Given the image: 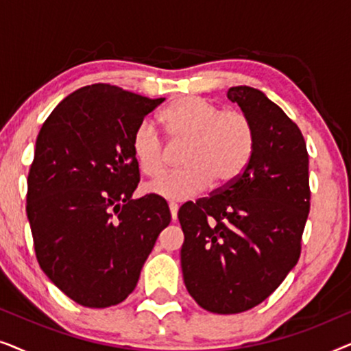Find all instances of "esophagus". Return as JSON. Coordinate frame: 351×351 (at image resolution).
Segmentation results:
<instances>
[{
  "instance_id": "1",
  "label": "esophagus",
  "mask_w": 351,
  "mask_h": 351,
  "mask_svg": "<svg viewBox=\"0 0 351 351\" xmlns=\"http://www.w3.org/2000/svg\"><path fill=\"white\" fill-rule=\"evenodd\" d=\"M169 210H171L172 222H176V220H177V213H179V206H177L176 203H171L169 204Z\"/></svg>"
}]
</instances>
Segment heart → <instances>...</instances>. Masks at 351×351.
Instances as JSON below:
<instances>
[{
	"label": "heart",
	"instance_id": "obj_1",
	"mask_svg": "<svg viewBox=\"0 0 351 351\" xmlns=\"http://www.w3.org/2000/svg\"><path fill=\"white\" fill-rule=\"evenodd\" d=\"M172 143H186L180 171L165 172L143 186L148 195L167 201H184L199 195L213 180L232 184L251 160L256 132L246 114L220 112L201 97L177 99L161 113ZM132 155L145 176H155L165 166L166 150L152 121L138 123L131 138Z\"/></svg>",
	"mask_w": 351,
	"mask_h": 351
}]
</instances>
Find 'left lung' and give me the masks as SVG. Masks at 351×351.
Returning a JSON list of instances; mask_svg holds the SVG:
<instances>
[{"label":"left lung","instance_id":"1","mask_svg":"<svg viewBox=\"0 0 351 351\" xmlns=\"http://www.w3.org/2000/svg\"><path fill=\"white\" fill-rule=\"evenodd\" d=\"M227 97L254 126L251 160L232 184L179 209L186 291L219 315L254 308L281 285L300 257L310 210L308 153L297 124L258 89L234 86Z\"/></svg>","mask_w":351,"mask_h":351}]
</instances>
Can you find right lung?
I'll list each match as a JSON object with an SVG mask.
<instances>
[{"label": "right lung", "instance_id": "right-lung-1", "mask_svg": "<svg viewBox=\"0 0 351 351\" xmlns=\"http://www.w3.org/2000/svg\"><path fill=\"white\" fill-rule=\"evenodd\" d=\"M162 100L84 86L52 110L38 134L27 217L41 270L76 304L107 308L126 299L171 222L162 198L132 199L141 180L134 129Z\"/></svg>", "mask_w": 351, "mask_h": 351}]
</instances>
